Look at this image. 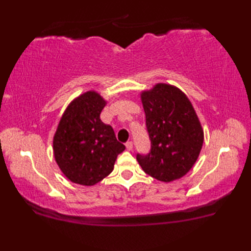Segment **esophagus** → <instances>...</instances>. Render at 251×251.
I'll use <instances>...</instances> for the list:
<instances>
[{
    "mask_svg": "<svg viewBox=\"0 0 251 251\" xmlns=\"http://www.w3.org/2000/svg\"><path fill=\"white\" fill-rule=\"evenodd\" d=\"M125 146H126V149L128 151H131L132 150V142L131 141H127L126 143H125Z\"/></svg>",
    "mask_w": 251,
    "mask_h": 251,
    "instance_id": "34e87169",
    "label": "esophagus"
}]
</instances>
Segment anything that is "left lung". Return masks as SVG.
Wrapping results in <instances>:
<instances>
[{
  "label": "left lung",
  "instance_id": "obj_1",
  "mask_svg": "<svg viewBox=\"0 0 251 251\" xmlns=\"http://www.w3.org/2000/svg\"><path fill=\"white\" fill-rule=\"evenodd\" d=\"M151 139L148 155H137L143 172L163 182H173L188 174L199 158L204 130L199 116L182 90L157 83L140 93Z\"/></svg>",
  "mask_w": 251,
  "mask_h": 251
}]
</instances>
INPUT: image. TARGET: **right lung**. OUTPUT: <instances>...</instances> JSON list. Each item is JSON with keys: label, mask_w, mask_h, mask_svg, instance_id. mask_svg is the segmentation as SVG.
Returning a JSON list of instances; mask_svg holds the SVG:
<instances>
[{"label": "right lung", "mask_w": 251, "mask_h": 251, "mask_svg": "<svg viewBox=\"0 0 251 251\" xmlns=\"http://www.w3.org/2000/svg\"><path fill=\"white\" fill-rule=\"evenodd\" d=\"M106 101L96 90L74 98L63 112L52 138L55 161L73 183L95 185L109 176L125 146L100 120Z\"/></svg>", "instance_id": "right-lung-1"}]
</instances>
